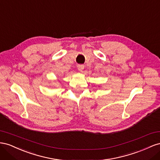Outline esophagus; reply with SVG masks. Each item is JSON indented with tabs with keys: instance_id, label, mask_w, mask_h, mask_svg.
<instances>
[{
	"instance_id": "obj_1",
	"label": "esophagus",
	"mask_w": 160,
	"mask_h": 160,
	"mask_svg": "<svg viewBox=\"0 0 160 160\" xmlns=\"http://www.w3.org/2000/svg\"><path fill=\"white\" fill-rule=\"evenodd\" d=\"M77 68L80 72H82V70H84V66L82 65V64H79V65L77 66Z\"/></svg>"
}]
</instances>
